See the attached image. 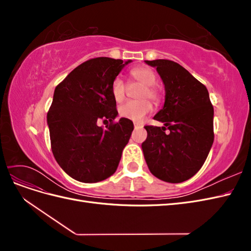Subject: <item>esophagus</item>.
<instances>
[{"mask_svg": "<svg viewBox=\"0 0 251 251\" xmlns=\"http://www.w3.org/2000/svg\"><path fill=\"white\" fill-rule=\"evenodd\" d=\"M134 127L135 128H139V127H142V126L139 125V124H134Z\"/></svg>", "mask_w": 251, "mask_h": 251, "instance_id": "34e87169", "label": "esophagus"}]
</instances>
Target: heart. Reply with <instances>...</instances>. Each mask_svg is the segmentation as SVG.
Listing matches in <instances>:
<instances>
[{
    "label": "heart",
    "instance_id": "heart-1",
    "mask_svg": "<svg viewBox=\"0 0 251 251\" xmlns=\"http://www.w3.org/2000/svg\"><path fill=\"white\" fill-rule=\"evenodd\" d=\"M131 77L143 85L139 98H150L157 102L160 98L158 90L154 87L157 82L155 72L148 67H137L130 71ZM111 95L116 102H121L126 97V83L120 76L113 79L111 83ZM153 110V105L148 100H141L136 101H127L119 107V114L121 117L130 119L135 123L143 120L148 114Z\"/></svg>",
    "mask_w": 251,
    "mask_h": 251
}]
</instances>
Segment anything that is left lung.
<instances>
[{
    "label": "left lung",
    "instance_id": "8db88e82",
    "mask_svg": "<svg viewBox=\"0 0 251 251\" xmlns=\"http://www.w3.org/2000/svg\"><path fill=\"white\" fill-rule=\"evenodd\" d=\"M146 63L160 75L165 101L154 116L164 126H144V159L155 177L180 183L198 173L208 156L215 136L214 107L206 87L179 64L169 59Z\"/></svg>",
    "mask_w": 251,
    "mask_h": 251
}]
</instances>
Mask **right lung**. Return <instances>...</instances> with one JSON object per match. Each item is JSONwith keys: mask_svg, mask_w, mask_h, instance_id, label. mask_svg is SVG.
I'll return each instance as SVG.
<instances>
[{"mask_svg": "<svg viewBox=\"0 0 251 251\" xmlns=\"http://www.w3.org/2000/svg\"><path fill=\"white\" fill-rule=\"evenodd\" d=\"M110 57L89 59L56 86L47 114L51 150L70 177L85 183L102 181L115 173L134 130L130 119L120 118L111 95V83L131 63ZM110 121L105 130L97 126Z\"/></svg>", "mask_w": 251, "mask_h": 251, "instance_id": "right-lung-1", "label": "right lung"}]
</instances>
